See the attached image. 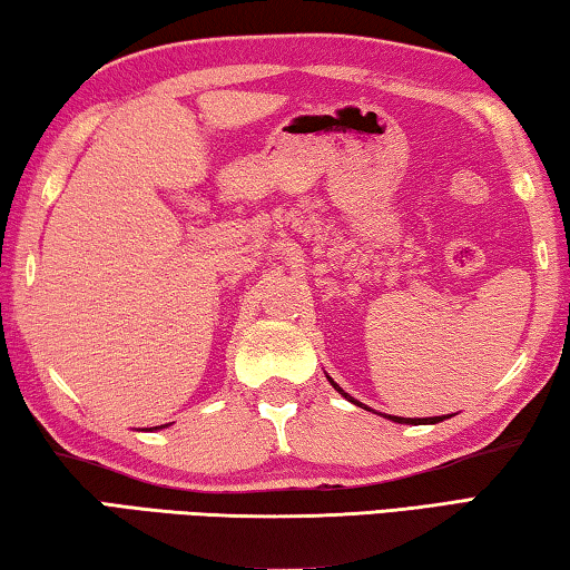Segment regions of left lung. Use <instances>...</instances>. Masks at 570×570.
Segmentation results:
<instances>
[{
  "label": "left lung",
  "mask_w": 570,
  "mask_h": 570,
  "mask_svg": "<svg viewBox=\"0 0 570 570\" xmlns=\"http://www.w3.org/2000/svg\"><path fill=\"white\" fill-rule=\"evenodd\" d=\"M332 384H334V380H330ZM334 390H340L342 394H344V397L346 400H350V402H354L352 397H350V394H346L342 387H340V384H334ZM356 404H360V402H356ZM390 420H394V422H404V424H435V422H440V420H445V417H420V420H412V417H390Z\"/></svg>",
  "instance_id": "obj_1"
}]
</instances>
